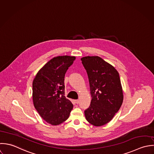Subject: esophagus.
Returning <instances> with one entry per match:
<instances>
[{
    "instance_id": "obj_1",
    "label": "esophagus",
    "mask_w": 154,
    "mask_h": 154,
    "mask_svg": "<svg viewBox=\"0 0 154 154\" xmlns=\"http://www.w3.org/2000/svg\"><path fill=\"white\" fill-rule=\"evenodd\" d=\"M75 103H76V104H78V103H79V100H75Z\"/></svg>"
}]
</instances>
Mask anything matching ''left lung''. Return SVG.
<instances>
[{
	"label": "left lung",
	"instance_id": "left-lung-1",
	"mask_svg": "<svg viewBox=\"0 0 154 154\" xmlns=\"http://www.w3.org/2000/svg\"><path fill=\"white\" fill-rule=\"evenodd\" d=\"M81 60L88 74L92 99L85 116L89 123L100 127L112 119L122 105L124 95L119 75L100 57L87 56Z\"/></svg>",
	"mask_w": 154,
	"mask_h": 154
}]
</instances>
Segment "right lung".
<instances>
[{
	"label": "right lung",
	"mask_w": 154,
	"mask_h": 154,
	"mask_svg": "<svg viewBox=\"0 0 154 154\" xmlns=\"http://www.w3.org/2000/svg\"><path fill=\"white\" fill-rule=\"evenodd\" d=\"M76 59L74 56L54 57L37 73L33 81V102L40 116L48 123L57 125L66 120L73 109L64 95V76Z\"/></svg>",
	"instance_id": "add662e5"
}]
</instances>
